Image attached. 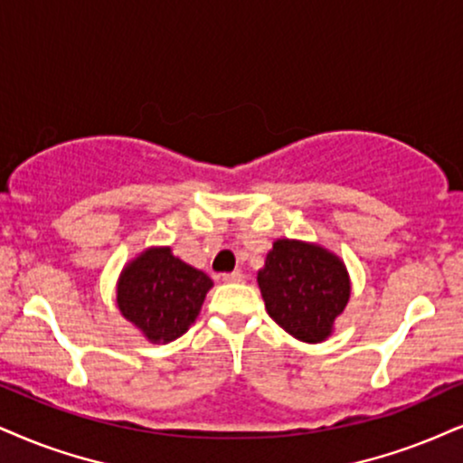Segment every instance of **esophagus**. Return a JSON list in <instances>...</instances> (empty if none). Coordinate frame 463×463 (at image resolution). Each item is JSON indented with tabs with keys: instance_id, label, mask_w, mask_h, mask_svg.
<instances>
[{
	"instance_id": "obj_1",
	"label": "esophagus",
	"mask_w": 463,
	"mask_h": 463,
	"mask_svg": "<svg viewBox=\"0 0 463 463\" xmlns=\"http://www.w3.org/2000/svg\"><path fill=\"white\" fill-rule=\"evenodd\" d=\"M221 279L225 283H242L244 281V275H242V272H230V275H222Z\"/></svg>"
}]
</instances>
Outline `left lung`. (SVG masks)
<instances>
[{"label": "left lung", "mask_w": 463, "mask_h": 463, "mask_svg": "<svg viewBox=\"0 0 463 463\" xmlns=\"http://www.w3.org/2000/svg\"><path fill=\"white\" fill-rule=\"evenodd\" d=\"M258 285L266 311L285 333L322 344L350 302L352 281L339 255L316 242L279 238L268 250Z\"/></svg>", "instance_id": "obj_1"}]
</instances>
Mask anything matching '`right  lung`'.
I'll return each mask as SVG.
<instances>
[{
  "instance_id": "right-lung-1",
  "label": "right lung",
  "mask_w": 463,
  "mask_h": 463,
  "mask_svg": "<svg viewBox=\"0 0 463 463\" xmlns=\"http://www.w3.org/2000/svg\"><path fill=\"white\" fill-rule=\"evenodd\" d=\"M213 279L175 258L171 247H150L122 268L118 309L150 344H171L195 324Z\"/></svg>"
}]
</instances>
